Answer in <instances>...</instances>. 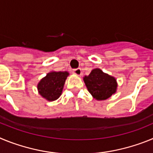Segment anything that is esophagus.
Listing matches in <instances>:
<instances>
[{"label":"esophagus","mask_w":153,"mask_h":153,"mask_svg":"<svg viewBox=\"0 0 153 153\" xmlns=\"http://www.w3.org/2000/svg\"><path fill=\"white\" fill-rule=\"evenodd\" d=\"M73 73H74V74H76V75L80 76L81 74H82V71H81L80 68H76V69H74V70H73Z\"/></svg>","instance_id":"34e87169"}]
</instances>
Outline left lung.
Listing matches in <instances>:
<instances>
[{"label": "left lung", "instance_id": "obj_1", "mask_svg": "<svg viewBox=\"0 0 153 153\" xmlns=\"http://www.w3.org/2000/svg\"><path fill=\"white\" fill-rule=\"evenodd\" d=\"M89 92L97 100H104L116 93L117 80L111 76L104 74L100 69H94L83 78Z\"/></svg>", "mask_w": 153, "mask_h": 153}]
</instances>
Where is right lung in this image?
<instances>
[{
	"label": "right lung",
	"instance_id": "1",
	"mask_svg": "<svg viewBox=\"0 0 153 153\" xmlns=\"http://www.w3.org/2000/svg\"><path fill=\"white\" fill-rule=\"evenodd\" d=\"M69 74L67 72H51L40 81L37 86L39 93L46 100L53 101L61 95L63 85Z\"/></svg>",
	"mask_w": 153,
	"mask_h": 153
}]
</instances>
